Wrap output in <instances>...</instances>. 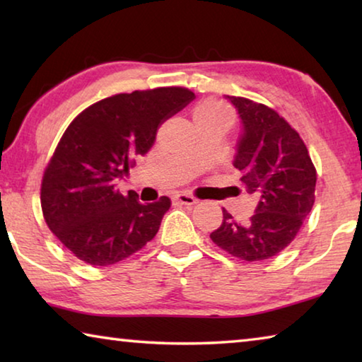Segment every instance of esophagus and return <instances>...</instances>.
<instances>
[{"label":"esophagus","mask_w":362,"mask_h":362,"mask_svg":"<svg viewBox=\"0 0 362 362\" xmlns=\"http://www.w3.org/2000/svg\"><path fill=\"white\" fill-rule=\"evenodd\" d=\"M174 199H175L179 204H185V206H193V204H196V198H193V196L188 194V193H177V194L174 196Z\"/></svg>","instance_id":"1"}]
</instances>
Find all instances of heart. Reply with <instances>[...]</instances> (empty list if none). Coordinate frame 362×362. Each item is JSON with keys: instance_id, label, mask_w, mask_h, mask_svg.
<instances>
[{"instance_id": "heart-1", "label": "heart", "mask_w": 362, "mask_h": 362, "mask_svg": "<svg viewBox=\"0 0 362 362\" xmlns=\"http://www.w3.org/2000/svg\"><path fill=\"white\" fill-rule=\"evenodd\" d=\"M196 126L216 127V129H230L233 124V113L228 107L216 100H206L196 107L193 113Z\"/></svg>"}]
</instances>
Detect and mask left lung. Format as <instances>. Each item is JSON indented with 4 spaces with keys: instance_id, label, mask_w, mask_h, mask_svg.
I'll return each mask as SVG.
<instances>
[{
    "instance_id": "8db88e82",
    "label": "left lung",
    "mask_w": 362,
    "mask_h": 362,
    "mask_svg": "<svg viewBox=\"0 0 362 362\" xmlns=\"http://www.w3.org/2000/svg\"><path fill=\"white\" fill-rule=\"evenodd\" d=\"M226 99L243 122L233 166L259 204L247 220L223 209V222L211 240L241 260H267L289 246L311 212L316 169L298 132L273 108L244 97Z\"/></svg>"
}]
</instances>
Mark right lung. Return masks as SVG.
I'll return each mask as SVG.
<instances>
[{
  "label": "right lung",
  "instance_id": "obj_1",
  "mask_svg": "<svg viewBox=\"0 0 362 362\" xmlns=\"http://www.w3.org/2000/svg\"><path fill=\"white\" fill-rule=\"evenodd\" d=\"M194 99L187 88H156L95 102L66 127L41 182L46 223L89 265L127 259L151 241L170 199L142 204L122 196L115 179L129 173L155 144L158 127Z\"/></svg>",
  "mask_w": 362,
  "mask_h": 362
}]
</instances>
